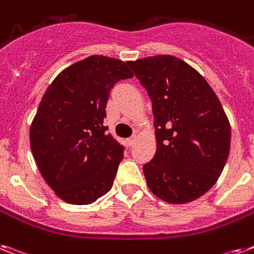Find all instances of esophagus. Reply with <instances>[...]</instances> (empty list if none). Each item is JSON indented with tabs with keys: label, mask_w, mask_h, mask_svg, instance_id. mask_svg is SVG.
I'll return each mask as SVG.
<instances>
[{
	"label": "esophagus",
	"mask_w": 254,
	"mask_h": 254,
	"mask_svg": "<svg viewBox=\"0 0 254 254\" xmlns=\"http://www.w3.org/2000/svg\"><path fill=\"white\" fill-rule=\"evenodd\" d=\"M135 139H137V137H135V135H133V137H130V138H127V146H133L134 143H135Z\"/></svg>",
	"instance_id": "34e87169"
}]
</instances>
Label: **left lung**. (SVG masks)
<instances>
[{
	"label": "left lung",
	"instance_id": "1",
	"mask_svg": "<svg viewBox=\"0 0 254 254\" xmlns=\"http://www.w3.org/2000/svg\"><path fill=\"white\" fill-rule=\"evenodd\" d=\"M127 65L152 103L156 152L143 166L148 188L170 203L194 201L215 184L230 154L223 107L205 78L175 56Z\"/></svg>",
	"mask_w": 254,
	"mask_h": 254
}]
</instances>
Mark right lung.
<instances>
[{
    "mask_svg": "<svg viewBox=\"0 0 254 254\" xmlns=\"http://www.w3.org/2000/svg\"><path fill=\"white\" fill-rule=\"evenodd\" d=\"M133 74L127 64L90 56L56 77L30 129L31 151L60 198L88 205L108 193L124 147L104 127L109 92Z\"/></svg>",
    "mask_w": 254,
    "mask_h": 254,
    "instance_id": "right-lung-1",
    "label": "right lung"
}]
</instances>
